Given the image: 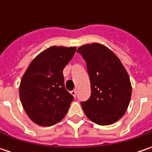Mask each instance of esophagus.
<instances>
[{"label":"esophagus","mask_w":152,"mask_h":152,"mask_svg":"<svg viewBox=\"0 0 152 152\" xmlns=\"http://www.w3.org/2000/svg\"><path fill=\"white\" fill-rule=\"evenodd\" d=\"M71 94L73 95V96H76V95H77V91L76 90H73V91H71Z\"/></svg>","instance_id":"esophagus-1"}]
</instances>
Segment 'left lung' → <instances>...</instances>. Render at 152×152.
<instances>
[{"label":"left lung","instance_id":"8db88e82","mask_svg":"<svg viewBox=\"0 0 152 152\" xmlns=\"http://www.w3.org/2000/svg\"><path fill=\"white\" fill-rule=\"evenodd\" d=\"M77 51L86 61L91 96L81 102L86 117L99 125H110L119 120L131 99L129 76L120 59L104 45H81Z\"/></svg>","mask_w":152,"mask_h":152}]
</instances>
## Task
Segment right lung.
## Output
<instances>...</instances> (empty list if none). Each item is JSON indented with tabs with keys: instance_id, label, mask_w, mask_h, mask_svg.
Instances as JSON below:
<instances>
[{
	"instance_id": "1",
	"label": "right lung",
	"mask_w": 152,
	"mask_h": 152,
	"mask_svg": "<svg viewBox=\"0 0 152 152\" xmlns=\"http://www.w3.org/2000/svg\"><path fill=\"white\" fill-rule=\"evenodd\" d=\"M75 46H50L37 55L23 73L19 97L26 114L39 126L54 125L67 114L73 96L64 87L63 68Z\"/></svg>"
}]
</instances>
